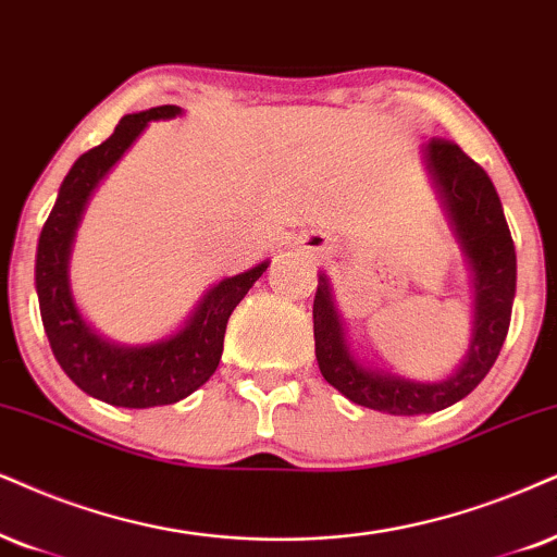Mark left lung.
I'll return each instance as SVG.
<instances>
[{"instance_id":"1","label":"left lung","mask_w":557,"mask_h":557,"mask_svg":"<svg viewBox=\"0 0 557 557\" xmlns=\"http://www.w3.org/2000/svg\"><path fill=\"white\" fill-rule=\"evenodd\" d=\"M426 161L475 274L473 342L460 370L442 383H411L385 372L364 370L344 342V329L326 277H319L321 283L313 298L315 360L321 375L351 404L393 417L442 411L466 398L488 375L509 334L517 290V251L502 200L485 169L447 138H434L426 146Z\"/></svg>"}]
</instances>
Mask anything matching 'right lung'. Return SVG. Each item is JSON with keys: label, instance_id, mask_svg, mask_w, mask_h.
Returning a JSON list of instances; mask_svg holds the SVG:
<instances>
[{"label": "right lung", "instance_id": "right-lung-1", "mask_svg": "<svg viewBox=\"0 0 557 557\" xmlns=\"http://www.w3.org/2000/svg\"><path fill=\"white\" fill-rule=\"evenodd\" d=\"M177 104H161L121 117L112 136L82 153L69 169L59 200L48 215L35 259L40 315L61 370L89 396L110 406L151 408L177 404L213 375L223 355V336L234 308L262 277L267 262L221 280L180 334L149 347H115L97 336L76 311L69 290V251L87 197L108 169L123 157L149 121L180 115Z\"/></svg>", "mask_w": 557, "mask_h": 557}]
</instances>
